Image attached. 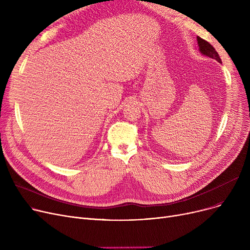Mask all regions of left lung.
<instances>
[{"label": "left lung", "instance_id": "8db88e82", "mask_svg": "<svg viewBox=\"0 0 250 250\" xmlns=\"http://www.w3.org/2000/svg\"><path fill=\"white\" fill-rule=\"evenodd\" d=\"M196 39H198V44H199V46H200V51L202 52V54H203L204 56H207V57H208V58H212V59L216 60L217 62H222V61H221V59H220V57H219V55H218V52H217L216 49L212 46L211 43H208V42L204 41V39L201 38L200 36L196 37Z\"/></svg>", "mask_w": 250, "mask_h": 250}]
</instances>
